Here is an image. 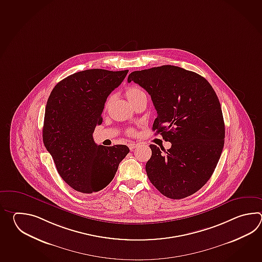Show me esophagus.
Listing matches in <instances>:
<instances>
[{
  "mask_svg": "<svg viewBox=\"0 0 262 262\" xmlns=\"http://www.w3.org/2000/svg\"><path fill=\"white\" fill-rule=\"evenodd\" d=\"M137 146H138V144H136L135 142H130V143H128V147L130 150H133L135 148H137Z\"/></svg>",
  "mask_w": 262,
  "mask_h": 262,
  "instance_id": "34e87169",
  "label": "esophagus"
}]
</instances>
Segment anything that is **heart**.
I'll return each mask as SVG.
<instances>
[{"label":"heart","mask_w":262,"mask_h":262,"mask_svg":"<svg viewBox=\"0 0 262 262\" xmlns=\"http://www.w3.org/2000/svg\"><path fill=\"white\" fill-rule=\"evenodd\" d=\"M125 95L129 101H132L139 95H144V92L139 88L138 86H132V87H129L128 89L125 91ZM129 134H133V131L130 130Z\"/></svg>","instance_id":"1"}]
</instances>
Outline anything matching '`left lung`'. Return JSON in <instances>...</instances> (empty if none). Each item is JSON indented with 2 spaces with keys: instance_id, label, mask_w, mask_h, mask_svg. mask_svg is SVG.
<instances>
[{
  "instance_id": "1",
  "label": "left lung",
  "mask_w": 262,
  "mask_h": 262,
  "mask_svg": "<svg viewBox=\"0 0 262 262\" xmlns=\"http://www.w3.org/2000/svg\"><path fill=\"white\" fill-rule=\"evenodd\" d=\"M134 81L150 95L157 117L152 130L171 143L150 144L146 163L150 183L162 195L181 200L206 184L222 154L225 123L217 95L201 75L174 66L134 71Z\"/></svg>"
}]
</instances>
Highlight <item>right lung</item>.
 <instances>
[{
  "label": "right lung",
  "mask_w": 262,
  "mask_h": 262,
  "mask_svg": "<svg viewBox=\"0 0 262 262\" xmlns=\"http://www.w3.org/2000/svg\"><path fill=\"white\" fill-rule=\"evenodd\" d=\"M128 70L89 69L63 78L50 93L43 126V142L57 171L73 189L92 194L114 178L129 152L126 145L106 147L93 138L102 123L106 98Z\"/></svg>",
  "instance_id": "add662e5"
}]
</instances>
